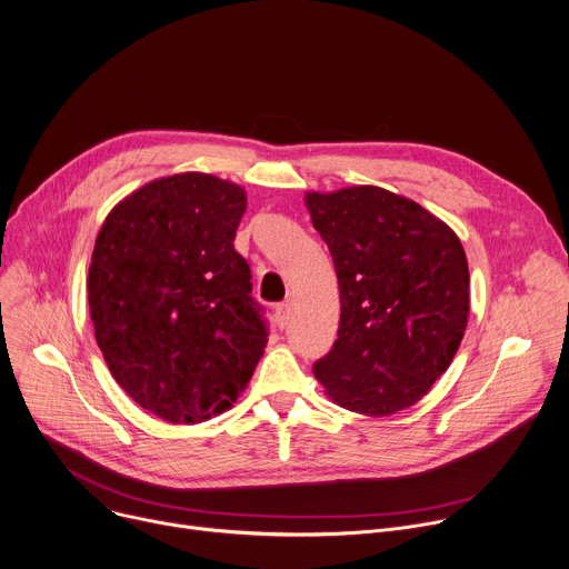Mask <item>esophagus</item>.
<instances>
[{"label":"esophagus","instance_id":"34e87169","mask_svg":"<svg viewBox=\"0 0 569 569\" xmlns=\"http://www.w3.org/2000/svg\"><path fill=\"white\" fill-rule=\"evenodd\" d=\"M288 319H290V303H279V306L274 308V321H277V326H279V328H286Z\"/></svg>","mask_w":569,"mask_h":569}]
</instances>
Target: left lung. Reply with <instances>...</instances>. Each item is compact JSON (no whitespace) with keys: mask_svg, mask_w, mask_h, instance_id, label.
Returning <instances> with one entry per match:
<instances>
[{"mask_svg":"<svg viewBox=\"0 0 569 569\" xmlns=\"http://www.w3.org/2000/svg\"><path fill=\"white\" fill-rule=\"evenodd\" d=\"M306 206L339 281L332 350L312 372L339 407L385 418L420 402L449 368L469 317V266L456 232L375 184L310 192Z\"/></svg>","mask_w":569,"mask_h":569,"instance_id":"1","label":"left lung"}]
</instances>
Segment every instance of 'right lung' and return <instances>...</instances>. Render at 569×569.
<instances>
[{
	"label": "right lung",
	"mask_w": 569,
	"mask_h": 569,
	"mask_svg": "<svg viewBox=\"0 0 569 569\" xmlns=\"http://www.w3.org/2000/svg\"><path fill=\"white\" fill-rule=\"evenodd\" d=\"M246 201L230 180L173 173L120 201L96 239V341L124 393L171 425L228 411L268 343L234 250Z\"/></svg>",
	"instance_id": "1"
}]
</instances>
